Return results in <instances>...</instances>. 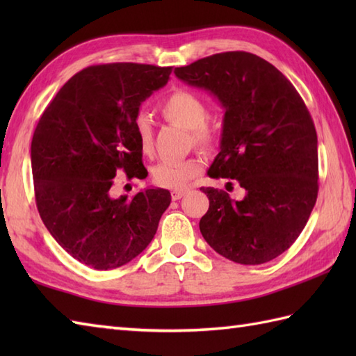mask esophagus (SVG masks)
<instances>
[{"instance_id":"34e87169","label":"esophagus","mask_w":356,"mask_h":356,"mask_svg":"<svg viewBox=\"0 0 356 356\" xmlns=\"http://www.w3.org/2000/svg\"><path fill=\"white\" fill-rule=\"evenodd\" d=\"M185 194H186V190H174L171 193V199L172 200H179V199H182Z\"/></svg>"}]
</instances>
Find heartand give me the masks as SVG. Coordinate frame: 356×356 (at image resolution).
<instances>
[{"instance_id":"1","label":"heart","mask_w":356,"mask_h":356,"mask_svg":"<svg viewBox=\"0 0 356 356\" xmlns=\"http://www.w3.org/2000/svg\"><path fill=\"white\" fill-rule=\"evenodd\" d=\"M166 120L191 130L194 142L200 147H211L216 142V131L209 127V107L203 97L190 90H174L161 104ZM134 134L143 153L153 151V124L147 115L139 113L134 118ZM203 170L200 157H186L180 161H162L153 168V179L159 186L184 188Z\"/></svg>"}]
</instances>
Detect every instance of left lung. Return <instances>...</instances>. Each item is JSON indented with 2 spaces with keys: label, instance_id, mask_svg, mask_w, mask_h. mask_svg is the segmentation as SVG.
<instances>
[{
  "label": "left lung",
  "instance_id": "obj_1",
  "mask_svg": "<svg viewBox=\"0 0 356 356\" xmlns=\"http://www.w3.org/2000/svg\"><path fill=\"white\" fill-rule=\"evenodd\" d=\"M174 73L220 101V153L208 176L234 179L245 190L232 200L200 188L209 199L199 223L203 238L240 264L274 260L305 229L318 195L316 131L305 101L282 72L248 51L217 53Z\"/></svg>",
  "mask_w": 356,
  "mask_h": 356
}]
</instances>
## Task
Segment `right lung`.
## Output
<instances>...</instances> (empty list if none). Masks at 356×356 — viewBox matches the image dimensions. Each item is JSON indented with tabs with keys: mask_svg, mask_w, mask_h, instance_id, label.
I'll list each match as a JSON object with an SVG mask.
<instances>
[{
	"mask_svg": "<svg viewBox=\"0 0 356 356\" xmlns=\"http://www.w3.org/2000/svg\"><path fill=\"white\" fill-rule=\"evenodd\" d=\"M171 67L92 65L65 82L38 122L30 157L35 199L51 237L99 270L131 261L153 240L171 194L148 188L113 197L118 170L145 177L134 134L140 104L170 79Z\"/></svg>",
	"mask_w": 356,
	"mask_h": 356,
	"instance_id": "1",
	"label": "right lung"
}]
</instances>
